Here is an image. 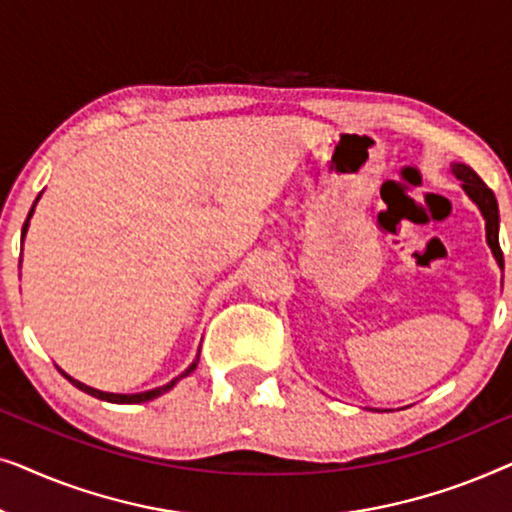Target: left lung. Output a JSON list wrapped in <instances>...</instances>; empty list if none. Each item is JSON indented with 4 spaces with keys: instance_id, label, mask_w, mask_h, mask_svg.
I'll return each mask as SVG.
<instances>
[{
    "instance_id": "left-lung-1",
    "label": "left lung",
    "mask_w": 512,
    "mask_h": 512,
    "mask_svg": "<svg viewBox=\"0 0 512 512\" xmlns=\"http://www.w3.org/2000/svg\"><path fill=\"white\" fill-rule=\"evenodd\" d=\"M450 170H452L454 177L461 181V188H464V193L475 202V207L480 209L482 219H485L487 244H489V249H492L496 263H499V268L503 270V254H501V247H499V205H496L494 193L489 191L485 181H482L468 165L452 163Z\"/></svg>"
}]
</instances>
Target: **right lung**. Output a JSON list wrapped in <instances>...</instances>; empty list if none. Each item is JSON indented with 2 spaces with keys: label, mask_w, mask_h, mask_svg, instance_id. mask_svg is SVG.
<instances>
[{
  "label": "right lung",
  "mask_w": 512,
  "mask_h": 512,
  "mask_svg": "<svg viewBox=\"0 0 512 512\" xmlns=\"http://www.w3.org/2000/svg\"><path fill=\"white\" fill-rule=\"evenodd\" d=\"M41 193H44V191H41ZM41 193H39V198H41ZM39 198L34 200V205H32V209H30V214H27V221H25V226H23V237L27 235V228H30V219H32V214H34V207H37ZM198 363H200V349H198V354H195V359H193L191 366H188V368L184 370V373H181L179 377H174L172 382L163 384V387H156V389H149V391H139V394H109V391H100V389H95V387H88V384H83V382H79V380H74V377H72V375H67L65 370H62L60 366H58V370H60L62 375L67 377L69 382L74 384L76 389L86 391V394L95 396V398H102V401H109V403H123V405H128V403H146V401H153V398H158V396L167 394V391H170V389L174 387V384H177L179 380H184V377L191 375L193 370L198 368Z\"/></svg>",
  "instance_id": "right-lung-1"
}]
</instances>
